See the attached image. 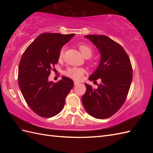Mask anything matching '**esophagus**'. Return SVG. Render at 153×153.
I'll list each match as a JSON object with an SVG mask.
<instances>
[{
    "label": "esophagus",
    "instance_id": "obj_1",
    "mask_svg": "<svg viewBox=\"0 0 153 153\" xmlns=\"http://www.w3.org/2000/svg\"><path fill=\"white\" fill-rule=\"evenodd\" d=\"M74 85H78V84L80 83L79 82H77V81H74Z\"/></svg>",
    "mask_w": 153,
    "mask_h": 153
}]
</instances>
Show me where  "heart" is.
Wrapping results in <instances>:
<instances>
[{"label":"heart","instance_id":"heart-1","mask_svg":"<svg viewBox=\"0 0 153 153\" xmlns=\"http://www.w3.org/2000/svg\"><path fill=\"white\" fill-rule=\"evenodd\" d=\"M79 48L85 57L89 58L93 53V49L92 48L88 46V45L85 44H80L79 45ZM65 47H62L59 53V57L62 58L63 56L64 53ZM85 70L83 68H79V67H71L68 68L66 71H65V74L68 77H70V78L75 79V80H79L82 78L83 74H85Z\"/></svg>","mask_w":153,"mask_h":153}]
</instances>
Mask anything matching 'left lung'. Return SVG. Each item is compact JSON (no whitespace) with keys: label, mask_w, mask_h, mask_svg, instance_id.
Listing matches in <instances>:
<instances>
[{"label":"left lung","mask_w":153,"mask_h":153,"mask_svg":"<svg viewBox=\"0 0 153 153\" xmlns=\"http://www.w3.org/2000/svg\"><path fill=\"white\" fill-rule=\"evenodd\" d=\"M85 38L98 48L100 60L90 81H101L97 89L85 83L82 102L87 112L97 119H105L118 111L124 103L132 81V68L121 45L105 35H89Z\"/></svg>","instance_id":"obj_1"}]
</instances>
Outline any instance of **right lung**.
I'll list each match as a JSON object with an SVG mask.
<instances>
[{
	"instance_id": "1",
	"label": "right lung",
	"mask_w": 153,
	"mask_h": 153,
	"mask_svg": "<svg viewBox=\"0 0 153 153\" xmlns=\"http://www.w3.org/2000/svg\"><path fill=\"white\" fill-rule=\"evenodd\" d=\"M74 35L42 33L22 55L18 68L19 89L28 106L41 117L51 118L60 113L74 86L69 77L62 76L54 83L48 81V76L59 60L61 48Z\"/></svg>"
}]
</instances>
